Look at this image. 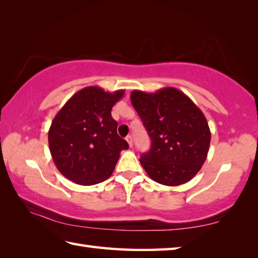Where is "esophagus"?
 I'll return each instance as SVG.
<instances>
[{"instance_id": "1", "label": "esophagus", "mask_w": 258, "mask_h": 258, "mask_svg": "<svg viewBox=\"0 0 258 258\" xmlns=\"http://www.w3.org/2000/svg\"><path fill=\"white\" fill-rule=\"evenodd\" d=\"M126 141H127V143H128V145H130L131 148L133 147V138L131 137V135H128V137L126 138Z\"/></svg>"}]
</instances>
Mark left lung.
Returning <instances> with one entry per match:
<instances>
[{"label":"left lung","instance_id":"left-lung-1","mask_svg":"<svg viewBox=\"0 0 258 258\" xmlns=\"http://www.w3.org/2000/svg\"><path fill=\"white\" fill-rule=\"evenodd\" d=\"M131 101L151 139V149L140 159L145 172L166 186L189 181L207 160L211 142L202 110L171 87L152 93L133 90Z\"/></svg>","mask_w":258,"mask_h":258}]
</instances>
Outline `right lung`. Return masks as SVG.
Wrapping results in <instances>:
<instances>
[{
	"mask_svg": "<svg viewBox=\"0 0 258 258\" xmlns=\"http://www.w3.org/2000/svg\"><path fill=\"white\" fill-rule=\"evenodd\" d=\"M125 91L81 89L60 108L48 131L49 151L58 171L76 184L90 186L113 174L128 144L117 134L111 109Z\"/></svg>",
	"mask_w": 258,
	"mask_h": 258,
	"instance_id": "1",
	"label": "right lung"
}]
</instances>
